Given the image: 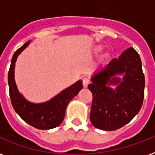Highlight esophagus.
I'll return each instance as SVG.
<instances>
[{
  "mask_svg": "<svg viewBox=\"0 0 155 155\" xmlns=\"http://www.w3.org/2000/svg\"><path fill=\"white\" fill-rule=\"evenodd\" d=\"M89 83H90L89 78H87V77L83 78V85H84V87H87V85L89 84Z\"/></svg>",
  "mask_w": 155,
  "mask_h": 155,
  "instance_id": "esophagus-1",
  "label": "esophagus"
}]
</instances>
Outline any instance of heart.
<instances>
[{
  "label": "heart",
  "instance_id": "b5f03b06",
  "mask_svg": "<svg viewBox=\"0 0 155 155\" xmlns=\"http://www.w3.org/2000/svg\"><path fill=\"white\" fill-rule=\"evenodd\" d=\"M101 47H97V53H99V52H101Z\"/></svg>",
  "mask_w": 155,
  "mask_h": 155
}]
</instances>
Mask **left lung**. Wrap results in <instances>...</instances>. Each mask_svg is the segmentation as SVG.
<instances>
[{"label":"left lung","instance_id":"8db88e82","mask_svg":"<svg viewBox=\"0 0 155 155\" xmlns=\"http://www.w3.org/2000/svg\"><path fill=\"white\" fill-rule=\"evenodd\" d=\"M117 74H122L123 79ZM91 80L90 120L95 127L106 131L118 130L138 113L144 99L145 76L139 54L133 47L95 73ZM110 85L117 87L112 89Z\"/></svg>","mask_w":155,"mask_h":155}]
</instances>
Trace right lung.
I'll return each mask as SVG.
<instances>
[{
    "mask_svg": "<svg viewBox=\"0 0 155 155\" xmlns=\"http://www.w3.org/2000/svg\"><path fill=\"white\" fill-rule=\"evenodd\" d=\"M30 42V41L25 42L22 47L17 50L11 60L8 74L11 103L16 113L29 125L38 130H51L63 122L68 103L83 88L82 80H78L47 102L35 104L28 101L18 92L14 80V68L18 56L29 46Z\"/></svg>",
    "mask_w": 155,
    "mask_h": 155,
    "instance_id": "obj_1",
    "label": "right lung"
}]
</instances>
